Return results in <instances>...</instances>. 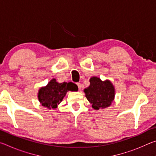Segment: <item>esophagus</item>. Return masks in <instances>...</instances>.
<instances>
[{"label": "esophagus", "instance_id": "1", "mask_svg": "<svg viewBox=\"0 0 156 156\" xmlns=\"http://www.w3.org/2000/svg\"><path fill=\"white\" fill-rule=\"evenodd\" d=\"M77 85H78V89H79V90H80V88H81V84H80V83H77Z\"/></svg>", "mask_w": 156, "mask_h": 156}]
</instances>
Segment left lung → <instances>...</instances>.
Here are the masks:
<instances>
[{"label": "left lung", "mask_w": 156, "mask_h": 156, "mask_svg": "<svg viewBox=\"0 0 156 156\" xmlns=\"http://www.w3.org/2000/svg\"><path fill=\"white\" fill-rule=\"evenodd\" d=\"M89 82L90 84L84 89V93L93 109L98 110L111 106L115 95V87L112 82L109 80L102 81L97 76L91 77Z\"/></svg>", "instance_id": "obj_1"}]
</instances>
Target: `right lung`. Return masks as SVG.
Here are the masks:
<instances>
[{
    "label": "right lung",
    "mask_w": 156,
    "mask_h": 156,
    "mask_svg": "<svg viewBox=\"0 0 156 156\" xmlns=\"http://www.w3.org/2000/svg\"><path fill=\"white\" fill-rule=\"evenodd\" d=\"M72 83H58L55 78L51 79L46 86L42 87L38 92L40 103L47 109H56L69 91H74Z\"/></svg>",
    "instance_id": "obj_1"
}]
</instances>
